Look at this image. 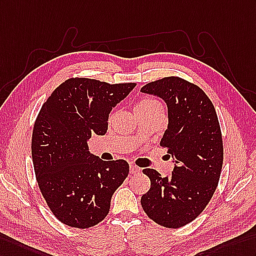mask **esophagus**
<instances>
[{
  "instance_id": "obj_1",
  "label": "esophagus",
  "mask_w": 256,
  "mask_h": 256,
  "mask_svg": "<svg viewBox=\"0 0 256 256\" xmlns=\"http://www.w3.org/2000/svg\"><path fill=\"white\" fill-rule=\"evenodd\" d=\"M141 172L140 168L138 166H136L134 164H132L129 166V172L132 174V175H136V174H139Z\"/></svg>"
}]
</instances>
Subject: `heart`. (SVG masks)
Segmentation results:
<instances>
[{
    "label": "heart",
    "mask_w": 256,
    "mask_h": 256,
    "mask_svg": "<svg viewBox=\"0 0 256 256\" xmlns=\"http://www.w3.org/2000/svg\"><path fill=\"white\" fill-rule=\"evenodd\" d=\"M139 110H163V106L160 102H158L156 100L153 98H144L140 101L138 104L136 105V108Z\"/></svg>",
    "instance_id": "1"
}]
</instances>
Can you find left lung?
Here are the masks:
<instances>
[{
    "label": "left lung",
    "mask_w": 256,
    "mask_h": 256,
    "mask_svg": "<svg viewBox=\"0 0 256 256\" xmlns=\"http://www.w3.org/2000/svg\"><path fill=\"white\" fill-rule=\"evenodd\" d=\"M141 92L163 98L168 126L160 140L175 167L170 177L143 170L151 188L141 198L146 214L160 226L180 228L206 208L220 182L224 148L213 103L205 92L179 77L152 81Z\"/></svg>",
    "instance_id": "left-lung-1"
}]
</instances>
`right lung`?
Instances as JSON below:
<instances>
[{"label": "right lung", "mask_w": 256, "mask_h": 256, "mask_svg": "<svg viewBox=\"0 0 256 256\" xmlns=\"http://www.w3.org/2000/svg\"><path fill=\"white\" fill-rule=\"evenodd\" d=\"M134 86L70 78L42 105L31 141L36 178L48 206L67 226L86 229L102 222L128 176L126 160H100L88 141L106 134L110 110Z\"/></svg>", "instance_id": "right-lung-1"}]
</instances>
